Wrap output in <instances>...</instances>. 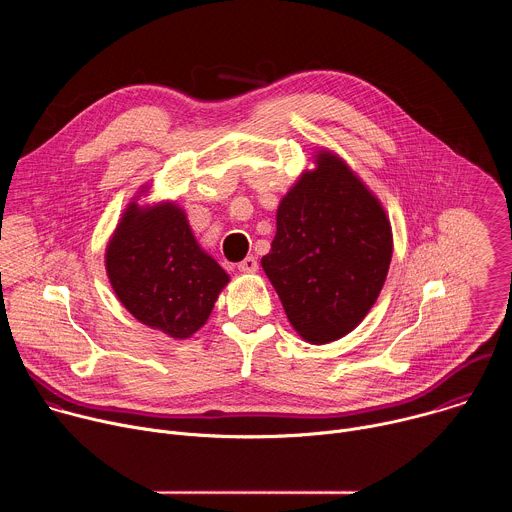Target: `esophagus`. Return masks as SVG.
Segmentation results:
<instances>
[{"label": "esophagus", "instance_id": "esophagus-1", "mask_svg": "<svg viewBox=\"0 0 512 512\" xmlns=\"http://www.w3.org/2000/svg\"><path fill=\"white\" fill-rule=\"evenodd\" d=\"M259 269V263L257 259L251 255V257H245L241 263H239V271L241 273H255Z\"/></svg>", "mask_w": 512, "mask_h": 512}]
</instances>
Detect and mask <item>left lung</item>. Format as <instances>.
<instances>
[{
  "label": "left lung",
  "mask_w": 512,
  "mask_h": 512,
  "mask_svg": "<svg viewBox=\"0 0 512 512\" xmlns=\"http://www.w3.org/2000/svg\"><path fill=\"white\" fill-rule=\"evenodd\" d=\"M261 267L285 316L310 344L352 332L375 306L391 257V221L377 194L332 150L318 148L279 200Z\"/></svg>",
  "instance_id": "1"
}]
</instances>
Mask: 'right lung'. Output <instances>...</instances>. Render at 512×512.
<instances>
[{
    "mask_svg": "<svg viewBox=\"0 0 512 512\" xmlns=\"http://www.w3.org/2000/svg\"><path fill=\"white\" fill-rule=\"evenodd\" d=\"M150 190L152 184H143L121 212L105 269L117 300L137 322L186 340L206 324L231 277L200 247L178 202H137Z\"/></svg>",
    "mask_w": 512,
    "mask_h": 512,
    "instance_id": "obj_1",
    "label": "right lung"
}]
</instances>
